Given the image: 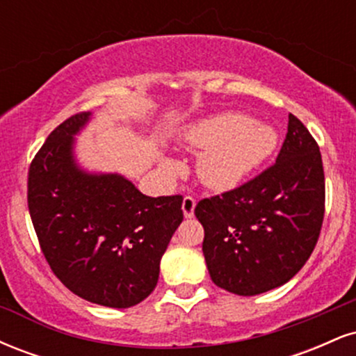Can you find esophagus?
<instances>
[{"label":"esophagus","mask_w":356,"mask_h":356,"mask_svg":"<svg viewBox=\"0 0 356 356\" xmlns=\"http://www.w3.org/2000/svg\"><path fill=\"white\" fill-rule=\"evenodd\" d=\"M194 209H195V199L191 197V195H186L182 201V212L184 218L191 219L194 216Z\"/></svg>","instance_id":"1"}]
</instances>
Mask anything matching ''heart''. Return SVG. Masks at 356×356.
<instances>
[{"mask_svg": "<svg viewBox=\"0 0 356 356\" xmlns=\"http://www.w3.org/2000/svg\"><path fill=\"white\" fill-rule=\"evenodd\" d=\"M280 136L275 127L239 112H224L195 122L182 130L179 144L202 152L195 164L201 184L216 192L236 189L275 154ZM165 174H177L179 164L161 162Z\"/></svg>", "mask_w": 356, "mask_h": 356, "instance_id": "1", "label": "heart"}]
</instances>
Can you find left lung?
I'll return each mask as SVG.
<instances>
[{
  "label": "left lung",
  "instance_id": "obj_1",
  "mask_svg": "<svg viewBox=\"0 0 356 356\" xmlns=\"http://www.w3.org/2000/svg\"><path fill=\"white\" fill-rule=\"evenodd\" d=\"M276 164L238 187L202 199L195 218L216 286L254 296L288 283L316 246L325 214L321 154L308 129L289 113Z\"/></svg>",
  "mask_w": 356,
  "mask_h": 356
}]
</instances>
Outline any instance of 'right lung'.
<instances>
[{
  "mask_svg": "<svg viewBox=\"0 0 356 356\" xmlns=\"http://www.w3.org/2000/svg\"><path fill=\"white\" fill-rule=\"evenodd\" d=\"M92 112L56 127L28 172V209L51 271L76 296L130 308L154 291L182 195L149 197L117 172L76 161V136Z\"/></svg>",
  "mask_w": 356,
  "mask_h": 356,
  "instance_id": "1",
  "label": "right lung"
}]
</instances>
